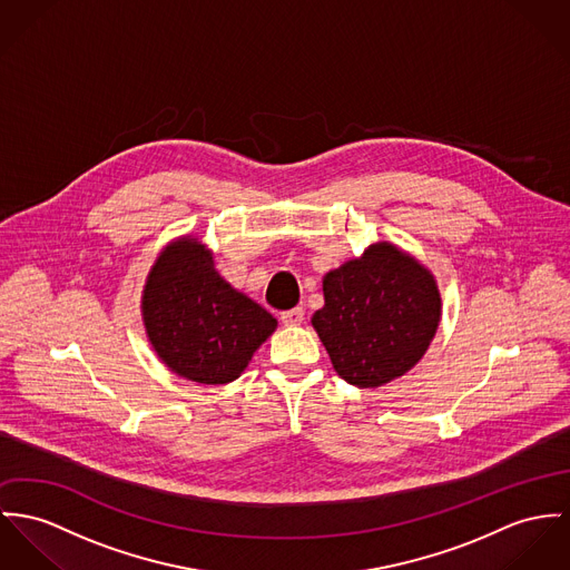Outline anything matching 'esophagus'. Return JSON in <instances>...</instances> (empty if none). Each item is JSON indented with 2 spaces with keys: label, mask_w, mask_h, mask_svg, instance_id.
<instances>
[{
  "label": "esophagus",
  "mask_w": 570,
  "mask_h": 570,
  "mask_svg": "<svg viewBox=\"0 0 570 570\" xmlns=\"http://www.w3.org/2000/svg\"><path fill=\"white\" fill-rule=\"evenodd\" d=\"M279 318H282L284 325H302L304 318H306V312H304V307H293V309L282 312Z\"/></svg>",
  "instance_id": "esophagus-1"
}]
</instances>
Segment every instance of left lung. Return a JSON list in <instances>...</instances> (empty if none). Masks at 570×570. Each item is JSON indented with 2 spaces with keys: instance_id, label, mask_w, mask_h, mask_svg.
I'll return each instance as SVG.
<instances>
[{
  "instance_id": "left-lung-1",
  "label": "left lung",
  "mask_w": 570,
  "mask_h": 570,
  "mask_svg": "<svg viewBox=\"0 0 570 570\" xmlns=\"http://www.w3.org/2000/svg\"><path fill=\"white\" fill-rule=\"evenodd\" d=\"M325 306L312 325L336 373L357 389H377L407 373L430 347L440 321L434 275L391 243L323 277Z\"/></svg>"
}]
</instances>
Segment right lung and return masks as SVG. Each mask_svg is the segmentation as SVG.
I'll list each match as a JSON object with an SVG mask.
<instances>
[{
    "label": "right lung",
    "mask_w": 570,
    "mask_h": 570,
    "mask_svg": "<svg viewBox=\"0 0 570 570\" xmlns=\"http://www.w3.org/2000/svg\"><path fill=\"white\" fill-rule=\"evenodd\" d=\"M142 321L158 357L197 384H227L240 377L254 351L277 321L232 288L197 238L167 245L142 291Z\"/></svg>",
    "instance_id": "add662e5"
}]
</instances>
